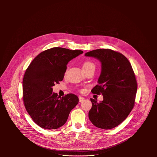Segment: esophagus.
Masks as SVG:
<instances>
[{
    "label": "esophagus",
    "mask_w": 157,
    "mask_h": 157,
    "mask_svg": "<svg viewBox=\"0 0 157 157\" xmlns=\"http://www.w3.org/2000/svg\"><path fill=\"white\" fill-rule=\"evenodd\" d=\"M78 100H79V102H82V101H83L85 100V98L83 97H81V96H79L78 97Z\"/></svg>",
    "instance_id": "34e87169"
}]
</instances>
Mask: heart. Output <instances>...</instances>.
<instances>
[{
  "instance_id": "heart-1",
  "label": "heart",
  "mask_w": 157,
  "mask_h": 157,
  "mask_svg": "<svg viewBox=\"0 0 157 157\" xmlns=\"http://www.w3.org/2000/svg\"><path fill=\"white\" fill-rule=\"evenodd\" d=\"M82 68H83V70L84 71H87L88 70H90V69H94L95 70V64L91 62V61H85L83 64V66H82ZM67 71L65 72V74H67Z\"/></svg>"
}]
</instances>
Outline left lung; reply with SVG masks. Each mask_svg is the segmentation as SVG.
I'll list each match as a JSON object with an SVG mask.
<instances>
[{"instance_id":"left-lung-1","label":"left lung","mask_w":157,"mask_h":157,"mask_svg":"<svg viewBox=\"0 0 157 157\" xmlns=\"http://www.w3.org/2000/svg\"><path fill=\"white\" fill-rule=\"evenodd\" d=\"M101 63V72L92 93L103 96L98 103L90 98L92 108L89 118L96 127L112 129L121 123L134 107L137 82L128 59L121 53L110 49H98L85 54Z\"/></svg>"}]
</instances>
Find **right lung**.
I'll list each match as a JSON object with an SVG mask.
<instances>
[{
    "instance_id": "right-lung-1",
    "label": "right lung",
    "mask_w": 157,
    "mask_h": 157,
    "mask_svg": "<svg viewBox=\"0 0 157 157\" xmlns=\"http://www.w3.org/2000/svg\"><path fill=\"white\" fill-rule=\"evenodd\" d=\"M83 52L54 47L40 53L31 62L23 78V100L28 114L46 129L60 128L78 103L76 95L58 97L52 87L62 81L67 63Z\"/></svg>"
}]
</instances>
